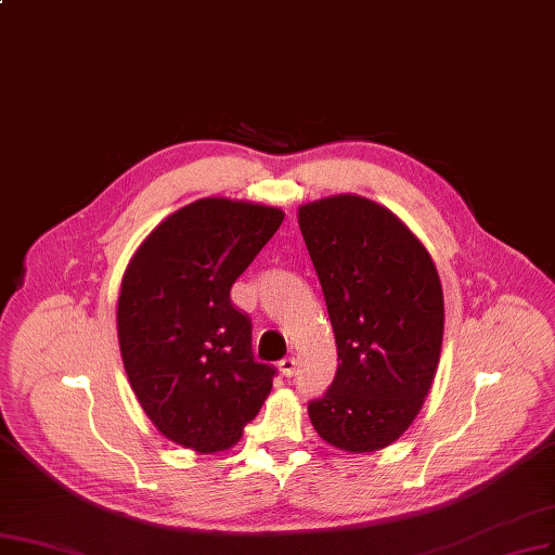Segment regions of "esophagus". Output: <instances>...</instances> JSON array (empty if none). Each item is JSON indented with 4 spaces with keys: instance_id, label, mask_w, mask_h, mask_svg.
I'll return each instance as SVG.
<instances>
[{
    "instance_id": "1",
    "label": "esophagus",
    "mask_w": 555,
    "mask_h": 555,
    "mask_svg": "<svg viewBox=\"0 0 555 555\" xmlns=\"http://www.w3.org/2000/svg\"><path fill=\"white\" fill-rule=\"evenodd\" d=\"M295 366H297L295 357H283V360L279 362V369H281V373L285 375V378H291V375L295 373Z\"/></svg>"
}]
</instances>
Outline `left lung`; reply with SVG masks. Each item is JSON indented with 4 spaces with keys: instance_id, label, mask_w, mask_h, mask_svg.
<instances>
[{
    "instance_id": "1",
    "label": "left lung",
    "mask_w": 555,
    "mask_h": 555,
    "mask_svg": "<svg viewBox=\"0 0 555 555\" xmlns=\"http://www.w3.org/2000/svg\"><path fill=\"white\" fill-rule=\"evenodd\" d=\"M299 228L341 360L325 395L309 401L311 424L338 450H383L413 424L438 369V270L395 214L362 195L299 207Z\"/></svg>"
}]
</instances>
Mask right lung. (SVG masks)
Masks as SVG:
<instances>
[{
	"mask_svg": "<svg viewBox=\"0 0 555 555\" xmlns=\"http://www.w3.org/2000/svg\"><path fill=\"white\" fill-rule=\"evenodd\" d=\"M281 221L276 207L195 201L152 230L121 279L124 369L154 426L189 450L235 444L270 395L276 369L256 362L230 288Z\"/></svg>",
	"mask_w": 555,
	"mask_h": 555,
	"instance_id": "right-lung-1",
	"label": "right lung"
}]
</instances>
